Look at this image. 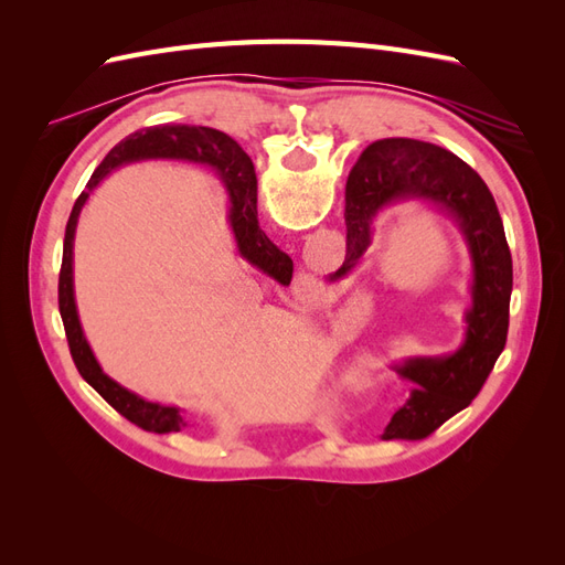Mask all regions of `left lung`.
<instances>
[{
    "mask_svg": "<svg viewBox=\"0 0 565 565\" xmlns=\"http://www.w3.org/2000/svg\"><path fill=\"white\" fill-rule=\"evenodd\" d=\"M398 202H424L450 216L471 259V306L461 347L450 355L405 358L393 365L413 388L382 438L417 440L465 409L486 384L507 344L514 270L502 216L483 179L446 148L384 139L367 146L349 174L347 259L330 280L347 278L358 266L372 245V224Z\"/></svg>",
    "mask_w": 565,
    "mask_h": 565,
    "instance_id": "8db88e82",
    "label": "left lung"
}]
</instances>
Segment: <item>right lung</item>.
<instances>
[{
  "label": "right lung",
  "instance_id": "add662e5",
  "mask_svg": "<svg viewBox=\"0 0 565 565\" xmlns=\"http://www.w3.org/2000/svg\"><path fill=\"white\" fill-rule=\"evenodd\" d=\"M139 160H183L193 164H207L216 169L218 179L224 181L226 193L231 200L228 221L237 243V252L243 259L252 266L264 270L270 278H285L292 273V259L273 245L266 233L259 228V218H256V174L254 164L247 152L237 146L231 136L224 131H216L210 127H188V125H164V127H150L143 131H136L129 139L115 146L108 158L98 164L92 174L87 191L75 200V207L71 212L65 226V241H63V264L58 276V311L63 318V328L67 337V347L75 361L77 372L82 380L92 384L100 396L113 405L119 415L127 417L131 424L141 426L143 431L152 434H172L181 431L188 426V419L174 405H160L141 398L139 393L125 388L110 380L108 374L100 370L96 355L89 347L87 337H84L82 322L77 316L75 303V280H73V247H75V233L77 221L84 204H87L94 188L104 181L113 169L139 162Z\"/></svg>",
  "mask_w": 565,
  "mask_h": 565
}]
</instances>
